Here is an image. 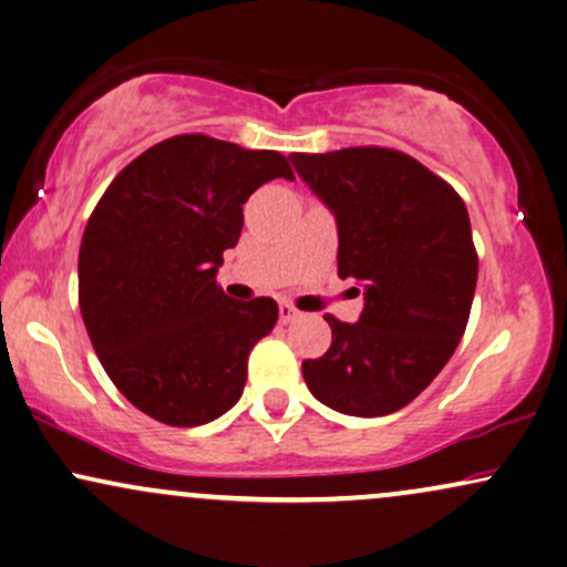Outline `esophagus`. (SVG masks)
I'll return each mask as SVG.
<instances>
[{"label": "esophagus", "mask_w": 567, "mask_h": 567, "mask_svg": "<svg viewBox=\"0 0 567 567\" xmlns=\"http://www.w3.org/2000/svg\"><path fill=\"white\" fill-rule=\"evenodd\" d=\"M296 319H298V309H296V306L279 303V322L288 324V322H296Z\"/></svg>", "instance_id": "34e87169"}]
</instances>
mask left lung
Listing matches in <instances>:
<instances>
[{
    "label": "left lung",
    "mask_w": 567,
    "mask_h": 567,
    "mask_svg": "<svg viewBox=\"0 0 567 567\" xmlns=\"http://www.w3.org/2000/svg\"><path fill=\"white\" fill-rule=\"evenodd\" d=\"M290 158L338 218V277L367 288L357 324L324 313L332 343L303 361V380L330 409L383 417L417 399L465 336L478 282L465 200L401 150Z\"/></svg>",
    "instance_id": "left-lung-1"
}]
</instances>
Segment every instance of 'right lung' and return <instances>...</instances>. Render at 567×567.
I'll return each instance as SVG.
<instances>
[{
    "mask_svg": "<svg viewBox=\"0 0 567 567\" xmlns=\"http://www.w3.org/2000/svg\"><path fill=\"white\" fill-rule=\"evenodd\" d=\"M292 179L277 150L176 134L111 182L79 250V306L113 385L147 417L195 427L237 404L248 357L277 303L231 301L216 282L243 231V203Z\"/></svg>",
    "mask_w": 567,
    "mask_h": 567,
    "instance_id": "obj_1",
    "label": "right lung"
}]
</instances>
